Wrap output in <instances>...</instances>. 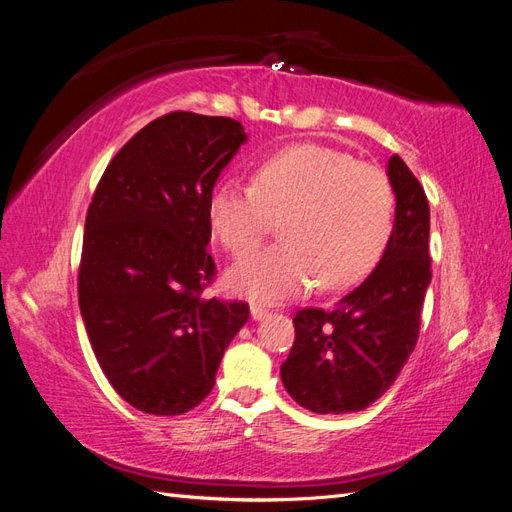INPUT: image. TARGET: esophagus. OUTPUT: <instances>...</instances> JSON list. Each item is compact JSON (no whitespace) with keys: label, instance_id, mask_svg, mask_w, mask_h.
<instances>
[{"label":"esophagus","instance_id":"34e87169","mask_svg":"<svg viewBox=\"0 0 512 512\" xmlns=\"http://www.w3.org/2000/svg\"><path fill=\"white\" fill-rule=\"evenodd\" d=\"M250 312H252V318H254V320H262V318H265V316L269 314V309L262 307V305H252Z\"/></svg>","mask_w":512,"mask_h":512}]
</instances>
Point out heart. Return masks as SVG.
I'll return each instance as SVG.
<instances>
[{
    "label": "heart",
    "instance_id": "1",
    "mask_svg": "<svg viewBox=\"0 0 512 512\" xmlns=\"http://www.w3.org/2000/svg\"><path fill=\"white\" fill-rule=\"evenodd\" d=\"M254 183L222 179L207 203L213 235L235 256L283 222L282 246L230 267L226 280L239 297L277 303L318 282L329 290L348 288L371 271L391 237L389 177L344 151L314 143L280 149L258 164Z\"/></svg>",
    "mask_w": 512,
    "mask_h": 512
}]
</instances>
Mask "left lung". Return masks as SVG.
Here are the masks:
<instances>
[{
    "label": "left lung",
    "mask_w": 512,
    "mask_h": 512,
    "mask_svg": "<svg viewBox=\"0 0 512 512\" xmlns=\"http://www.w3.org/2000/svg\"><path fill=\"white\" fill-rule=\"evenodd\" d=\"M386 175L395 192V224L386 250L333 309H301L282 382L299 406L316 414L361 412L397 380L412 354L431 282L429 203L399 156Z\"/></svg>",
    "instance_id": "1"
}]
</instances>
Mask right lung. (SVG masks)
<instances>
[{
  "instance_id": "obj_1",
  "label": "right lung",
  "mask_w": 512,
  "mask_h": 512,
  "mask_svg": "<svg viewBox=\"0 0 512 512\" xmlns=\"http://www.w3.org/2000/svg\"><path fill=\"white\" fill-rule=\"evenodd\" d=\"M245 141L230 117L168 113L119 149L91 198L81 316L104 376L145 414L198 406L250 318L243 301L203 297L215 277L207 203Z\"/></svg>"
}]
</instances>
